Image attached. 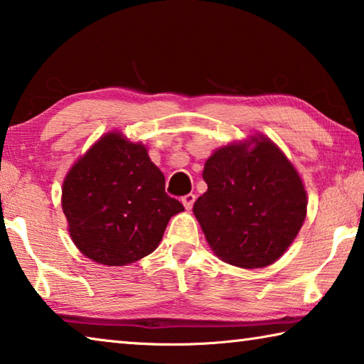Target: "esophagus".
<instances>
[{
    "label": "esophagus",
    "mask_w": 364,
    "mask_h": 364,
    "mask_svg": "<svg viewBox=\"0 0 364 364\" xmlns=\"http://www.w3.org/2000/svg\"><path fill=\"white\" fill-rule=\"evenodd\" d=\"M194 200H196L194 194H186V196L181 197V202H183V205H184V208H186V210H191V208H193Z\"/></svg>",
    "instance_id": "34e87169"
}]
</instances>
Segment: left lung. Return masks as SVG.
Here are the masks:
<instances>
[{
	"label": "left lung",
	"mask_w": 364,
	"mask_h": 364,
	"mask_svg": "<svg viewBox=\"0 0 364 364\" xmlns=\"http://www.w3.org/2000/svg\"><path fill=\"white\" fill-rule=\"evenodd\" d=\"M254 143L215 151L202 173L208 189L193 208L215 254L242 268L278 260L306 215V193L292 164L269 139Z\"/></svg>",
	"instance_id": "obj_1"
}]
</instances>
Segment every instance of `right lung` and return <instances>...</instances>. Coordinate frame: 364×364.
Listing matches in <instances>:
<instances>
[{"instance_id": "right-lung-1", "label": "right lung", "mask_w": 364, "mask_h": 364, "mask_svg": "<svg viewBox=\"0 0 364 364\" xmlns=\"http://www.w3.org/2000/svg\"><path fill=\"white\" fill-rule=\"evenodd\" d=\"M69 232L83 255L122 267L149 255L168 220L184 210L143 144L102 136L73 165L63 186Z\"/></svg>"}]
</instances>
